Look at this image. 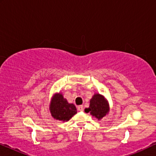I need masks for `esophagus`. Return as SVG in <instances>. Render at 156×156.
Returning a JSON list of instances; mask_svg holds the SVG:
<instances>
[{
  "instance_id": "obj_1",
  "label": "esophagus",
  "mask_w": 156,
  "mask_h": 156,
  "mask_svg": "<svg viewBox=\"0 0 156 156\" xmlns=\"http://www.w3.org/2000/svg\"><path fill=\"white\" fill-rule=\"evenodd\" d=\"M77 109L79 112H83V106L82 105H80V106H77Z\"/></svg>"
}]
</instances>
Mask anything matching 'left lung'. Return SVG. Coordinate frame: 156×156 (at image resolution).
<instances>
[{
    "label": "left lung",
    "mask_w": 156,
    "mask_h": 156,
    "mask_svg": "<svg viewBox=\"0 0 156 156\" xmlns=\"http://www.w3.org/2000/svg\"><path fill=\"white\" fill-rule=\"evenodd\" d=\"M84 111L86 113H90L92 116L98 119H101L102 117L106 116L108 112L107 101L103 96L97 94L94 95L92 99L90 100L89 108H85Z\"/></svg>",
    "instance_id": "8db88e82"
}]
</instances>
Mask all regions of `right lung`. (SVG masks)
Wrapping results in <instances>:
<instances>
[{"label": "right lung", "instance_id": "add662e5", "mask_svg": "<svg viewBox=\"0 0 156 156\" xmlns=\"http://www.w3.org/2000/svg\"><path fill=\"white\" fill-rule=\"evenodd\" d=\"M50 112L54 119L59 121H69L76 114V108L73 104H69L61 94H55L50 104Z\"/></svg>", "mask_w": 156, "mask_h": 156}]
</instances>
